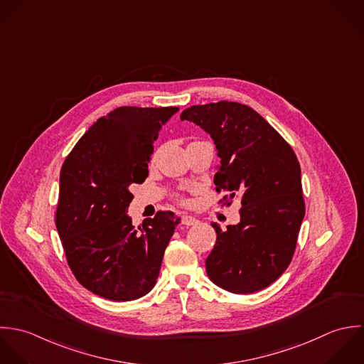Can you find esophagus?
<instances>
[{
	"mask_svg": "<svg viewBox=\"0 0 364 364\" xmlns=\"http://www.w3.org/2000/svg\"><path fill=\"white\" fill-rule=\"evenodd\" d=\"M181 223L186 225V226H191V225L198 223V220L194 218V217H190V215H183V217H181Z\"/></svg>",
	"mask_w": 364,
	"mask_h": 364,
	"instance_id": "esophagus-1",
	"label": "esophagus"
}]
</instances>
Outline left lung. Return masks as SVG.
Returning a JSON list of instances; mask_svg holds the SVG:
<instances>
[{
  "instance_id": "1",
  "label": "left lung",
  "mask_w": 364,
  "mask_h": 364,
  "mask_svg": "<svg viewBox=\"0 0 364 364\" xmlns=\"http://www.w3.org/2000/svg\"><path fill=\"white\" fill-rule=\"evenodd\" d=\"M208 132L220 166L214 177L223 201L240 198V222L222 230L205 260L207 274L220 289L252 294L274 283L289 267L305 215L301 168L286 139L247 105L219 101L183 111ZM225 203V204H226Z\"/></svg>"
}]
</instances>
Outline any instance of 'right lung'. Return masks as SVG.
Here are the masks:
<instances>
[{
  "mask_svg": "<svg viewBox=\"0 0 364 364\" xmlns=\"http://www.w3.org/2000/svg\"><path fill=\"white\" fill-rule=\"evenodd\" d=\"M177 107H119L94 122L60 171L56 228L69 267L87 290L132 301L156 284L178 218L159 211L135 228L129 186L144 183L161 127Z\"/></svg>",
  "mask_w": 364,
  "mask_h": 364,
  "instance_id": "right-lung-1",
  "label": "right lung"
}]
</instances>
